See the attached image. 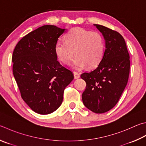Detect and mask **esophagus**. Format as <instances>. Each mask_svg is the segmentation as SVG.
<instances>
[{"label": "esophagus", "mask_w": 146, "mask_h": 146, "mask_svg": "<svg viewBox=\"0 0 146 146\" xmlns=\"http://www.w3.org/2000/svg\"><path fill=\"white\" fill-rule=\"evenodd\" d=\"M73 75H74V78H75V79L78 78L80 77V74H79L77 71H74Z\"/></svg>", "instance_id": "obj_1"}]
</instances>
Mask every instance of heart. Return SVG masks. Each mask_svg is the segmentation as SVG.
Wrapping results in <instances>:
<instances>
[{
    "label": "heart",
    "mask_w": 146,
    "mask_h": 146,
    "mask_svg": "<svg viewBox=\"0 0 146 146\" xmlns=\"http://www.w3.org/2000/svg\"><path fill=\"white\" fill-rule=\"evenodd\" d=\"M104 47V39L100 33L76 27L66 34L65 41L56 42L54 50L58 59L64 64H70L75 55L73 66L82 69L86 66L89 68L96 67L103 58Z\"/></svg>",
    "instance_id": "1"
}]
</instances>
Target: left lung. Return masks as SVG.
<instances>
[{
	"instance_id": "obj_1",
	"label": "left lung",
	"mask_w": 146,
	"mask_h": 146,
	"mask_svg": "<svg viewBox=\"0 0 146 146\" xmlns=\"http://www.w3.org/2000/svg\"><path fill=\"white\" fill-rule=\"evenodd\" d=\"M105 40V50L98 67L81 78L86 82L82 94L84 105L96 113H102L117 104L128 83L130 60L125 41L118 32L94 24Z\"/></svg>"
}]
</instances>
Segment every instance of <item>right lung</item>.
Wrapping results in <instances>:
<instances>
[{
	"mask_svg": "<svg viewBox=\"0 0 146 146\" xmlns=\"http://www.w3.org/2000/svg\"><path fill=\"white\" fill-rule=\"evenodd\" d=\"M64 31L43 25L23 37L13 51V72L21 96L39 114H49L60 107L64 89L74 78L55 53V43Z\"/></svg>",
	"mask_w": 146,
	"mask_h": 146,
	"instance_id": "obj_1",
	"label": "right lung"
}]
</instances>
